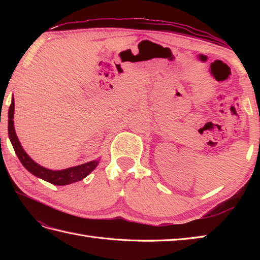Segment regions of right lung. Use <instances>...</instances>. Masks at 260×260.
Returning a JSON list of instances; mask_svg holds the SVG:
<instances>
[{"instance_id": "add662e5", "label": "right lung", "mask_w": 260, "mask_h": 260, "mask_svg": "<svg viewBox=\"0 0 260 260\" xmlns=\"http://www.w3.org/2000/svg\"><path fill=\"white\" fill-rule=\"evenodd\" d=\"M13 114H14V99H12V103H11L10 108H9V123H8L9 137H10L11 143H12L13 145L15 154L18 155L20 159V162L33 175H36L38 178L45 180L49 182V183L54 184V185H67L70 183H74V182L85 179L86 176L89 174L92 170H95V168L97 167L98 161H91V162L78 165V167L69 168L61 171H52V170L45 169L43 167H41V165L37 164L24 152V150L22 148L20 144L18 137H16L15 131H14V124H13L14 123Z\"/></svg>"}]
</instances>
